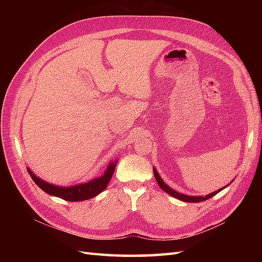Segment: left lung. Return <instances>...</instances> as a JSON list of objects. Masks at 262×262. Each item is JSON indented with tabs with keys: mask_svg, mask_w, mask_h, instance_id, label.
Returning a JSON list of instances; mask_svg holds the SVG:
<instances>
[{
	"mask_svg": "<svg viewBox=\"0 0 262 262\" xmlns=\"http://www.w3.org/2000/svg\"><path fill=\"white\" fill-rule=\"evenodd\" d=\"M153 171H154V176H155V179H156V181H157V184H158V186H160L165 192H167L169 195H171V196H173V198H177V199H179V200H181V201H184V202H201V201H205V200H208V199H210V198H212L213 195H215L216 193H219L222 189H224V188H222V189H219L217 191H214V192H212V193H210V194H208V195H199V196H192V195H187V194H182V193H179V192H177V191H175V190H172L171 188H169L167 185L165 184L164 182V180L161 178V176H160V173L157 172V170L155 169V168H153Z\"/></svg>",
	"mask_w": 262,
	"mask_h": 262,
	"instance_id": "1",
	"label": "left lung"
}]
</instances>
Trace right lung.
Returning a JSON list of instances; mask_svg holds the SVG:
<instances>
[{
	"instance_id": "1",
	"label": "right lung",
	"mask_w": 262,
	"mask_h": 262,
	"mask_svg": "<svg viewBox=\"0 0 262 262\" xmlns=\"http://www.w3.org/2000/svg\"><path fill=\"white\" fill-rule=\"evenodd\" d=\"M116 165H117V161L110 163L104 175L99 178H94L89 182H85V184H80V185H75L71 187H60V186L51 185L49 182H46L45 180L37 177L29 168H27V170L29 172L31 179L35 181V184L41 190H43L45 192L54 196L61 198L63 200L76 202V201H84V200L92 199V198L96 196L101 191H104L107 185L109 184L110 179H112L114 175Z\"/></svg>"
}]
</instances>
